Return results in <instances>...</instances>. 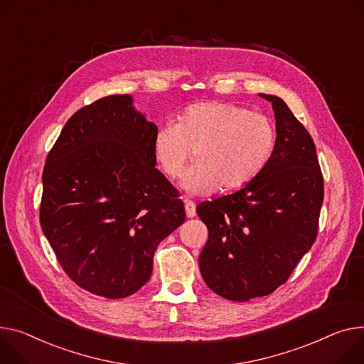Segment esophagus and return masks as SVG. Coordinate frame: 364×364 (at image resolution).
<instances>
[{
  "label": "esophagus",
  "instance_id": "34e87169",
  "mask_svg": "<svg viewBox=\"0 0 364 364\" xmlns=\"http://www.w3.org/2000/svg\"><path fill=\"white\" fill-rule=\"evenodd\" d=\"M184 209H186V215L188 216V218H193V216H196V205L193 203L191 200H184Z\"/></svg>",
  "mask_w": 364,
  "mask_h": 364
}]
</instances>
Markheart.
<instances>
[{"label": "heart", "mask_w": 364, "mask_h": 364, "mask_svg": "<svg viewBox=\"0 0 364 364\" xmlns=\"http://www.w3.org/2000/svg\"><path fill=\"white\" fill-rule=\"evenodd\" d=\"M277 141L272 121L259 112L224 102L188 107L178 123L162 124L154 137V155L169 180L178 178L193 151L183 187L195 195L235 190L255 180L268 165Z\"/></svg>", "instance_id": "heart-1"}]
</instances>
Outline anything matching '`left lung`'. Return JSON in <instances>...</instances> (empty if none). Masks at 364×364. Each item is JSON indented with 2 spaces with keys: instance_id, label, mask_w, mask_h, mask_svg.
I'll use <instances>...</instances> for the list:
<instances>
[{
  "instance_id": "left-lung-1",
  "label": "left lung",
  "mask_w": 364,
  "mask_h": 364,
  "mask_svg": "<svg viewBox=\"0 0 364 364\" xmlns=\"http://www.w3.org/2000/svg\"><path fill=\"white\" fill-rule=\"evenodd\" d=\"M274 154L263 171L232 195L198 205L209 235L199 256L213 293L232 301L269 296L285 284L319 230L323 177L306 127L274 95Z\"/></svg>"
}]
</instances>
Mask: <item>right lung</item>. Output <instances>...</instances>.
Returning <instances> with one entry per match:
<instances>
[{"label":"right lung","instance_id":"right-lung-1","mask_svg":"<svg viewBox=\"0 0 364 364\" xmlns=\"http://www.w3.org/2000/svg\"><path fill=\"white\" fill-rule=\"evenodd\" d=\"M111 95L76 111L46 156L39 220L64 272L86 291L124 299L146 284L161 241L186 221L155 168L158 127Z\"/></svg>","mask_w":364,"mask_h":364}]
</instances>
